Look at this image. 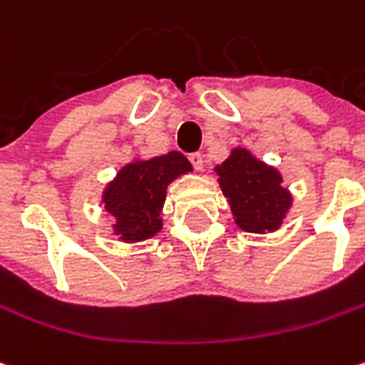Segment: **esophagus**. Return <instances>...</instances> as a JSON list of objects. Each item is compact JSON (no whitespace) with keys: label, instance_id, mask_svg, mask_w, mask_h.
<instances>
[{"label":"esophagus","instance_id":"1","mask_svg":"<svg viewBox=\"0 0 365 365\" xmlns=\"http://www.w3.org/2000/svg\"><path fill=\"white\" fill-rule=\"evenodd\" d=\"M190 161H192V165H194L196 171H202V169H204V157H202L200 153H192V155H190Z\"/></svg>","mask_w":365,"mask_h":365}]
</instances>
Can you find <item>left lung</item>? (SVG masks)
Masks as SVG:
<instances>
[{
  "instance_id": "obj_1",
  "label": "left lung",
  "mask_w": 365,
  "mask_h": 365,
  "mask_svg": "<svg viewBox=\"0 0 365 365\" xmlns=\"http://www.w3.org/2000/svg\"><path fill=\"white\" fill-rule=\"evenodd\" d=\"M214 171L239 229L259 235L279 229L292 206V194L276 167L237 147Z\"/></svg>"
}]
</instances>
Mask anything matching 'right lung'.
Wrapping results in <instances>:
<instances>
[{
  "label": "right lung",
  "instance_id": "1",
  "mask_svg": "<svg viewBox=\"0 0 365 365\" xmlns=\"http://www.w3.org/2000/svg\"><path fill=\"white\" fill-rule=\"evenodd\" d=\"M192 171V163L180 151L153 159H135L120 169L103 187L102 204L114 216V235L124 243H138L155 237L163 218L167 185Z\"/></svg>",
  "mask_w": 365,
  "mask_h": 365
}]
</instances>
